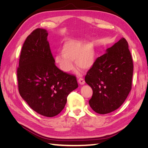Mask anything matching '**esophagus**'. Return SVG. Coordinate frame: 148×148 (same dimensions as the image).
Segmentation results:
<instances>
[{"label":"esophagus","mask_w":148,"mask_h":148,"mask_svg":"<svg viewBox=\"0 0 148 148\" xmlns=\"http://www.w3.org/2000/svg\"><path fill=\"white\" fill-rule=\"evenodd\" d=\"M78 82L79 84H81V85H83V84H84V83H85V82H84V79L82 78H79L78 80Z\"/></svg>","instance_id":"esophagus-1"}]
</instances>
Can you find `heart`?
<instances>
[{
    "label": "heart",
    "instance_id": "1",
    "mask_svg": "<svg viewBox=\"0 0 148 148\" xmlns=\"http://www.w3.org/2000/svg\"><path fill=\"white\" fill-rule=\"evenodd\" d=\"M61 55L54 57V62L64 73H70L74 70V61L79 68L88 70L96 60V52L91 44L77 40L66 41L62 47Z\"/></svg>",
    "mask_w": 148,
    "mask_h": 148
}]
</instances>
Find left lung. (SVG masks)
<instances>
[{"label": "left lung", "instance_id": "1", "mask_svg": "<svg viewBox=\"0 0 148 148\" xmlns=\"http://www.w3.org/2000/svg\"><path fill=\"white\" fill-rule=\"evenodd\" d=\"M133 64L123 38L98 57L85 77L92 89L89 106L97 114L112 112L122 105L132 89Z\"/></svg>", "mask_w": 148, "mask_h": 148}]
</instances>
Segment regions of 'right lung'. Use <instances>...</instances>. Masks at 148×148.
I'll use <instances>...</instances> for the list:
<instances>
[{"mask_svg": "<svg viewBox=\"0 0 148 148\" xmlns=\"http://www.w3.org/2000/svg\"><path fill=\"white\" fill-rule=\"evenodd\" d=\"M47 31L38 28L26 39L17 69L20 95L35 112L52 117L64 109L69 94L78 87L73 75L55 65Z\"/></svg>", "mask_w": 148, "mask_h": 148, "instance_id": "1", "label": "right lung"}]
</instances>
